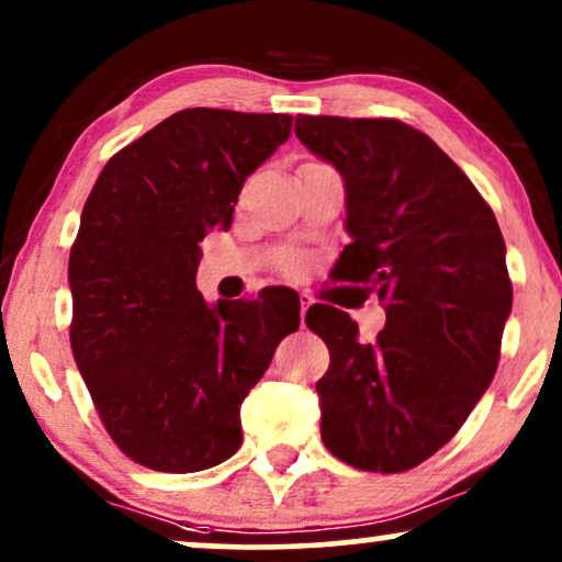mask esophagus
Masks as SVG:
<instances>
[{
    "mask_svg": "<svg viewBox=\"0 0 562 562\" xmlns=\"http://www.w3.org/2000/svg\"><path fill=\"white\" fill-rule=\"evenodd\" d=\"M299 304H302V317H304V315H307V310L312 307V304H315V299H312L310 294H304V291H302V294H299Z\"/></svg>",
    "mask_w": 562,
    "mask_h": 562,
    "instance_id": "34e87169",
    "label": "esophagus"
}]
</instances>
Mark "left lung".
Returning <instances> with one entry per match:
<instances>
[{"mask_svg": "<svg viewBox=\"0 0 562 562\" xmlns=\"http://www.w3.org/2000/svg\"><path fill=\"white\" fill-rule=\"evenodd\" d=\"M296 138L340 172L351 245L335 279L384 302L374 344L330 304L307 327L330 351L319 434L369 472L436 454L485 395L512 315L506 243L470 178L420 131L392 119L296 115Z\"/></svg>", "mask_w": 562, "mask_h": 562, "instance_id": "obj_1", "label": "left lung"}]
</instances>
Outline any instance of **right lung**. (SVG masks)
I'll return each instance as SVG.
<instances>
[{
    "label": "right lung",
    "instance_id": "obj_1",
    "mask_svg": "<svg viewBox=\"0 0 562 562\" xmlns=\"http://www.w3.org/2000/svg\"><path fill=\"white\" fill-rule=\"evenodd\" d=\"M291 115L186 108L108 159L69 255L71 351L123 454L157 472L222 464L239 407L299 327L296 291L209 304L201 243L291 134Z\"/></svg>",
    "mask_w": 562,
    "mask_h": 562
}]
</instances>
